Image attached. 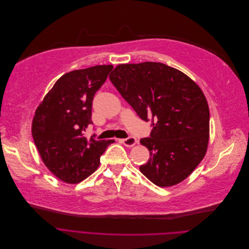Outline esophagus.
<instances>
[{
  "label": "esophagus",
  "mask_w": 249,
  "mask_h": 249,
  "mask_svg": "<svg viewBox=\"0 0 249 249\" xmlns=\"http://www.w3.org/2000/svg\"><path fill=\"white\" fill-rule=\"evenodd\" d=\"M121 141H122V143H124V145H125L126 147H132V146H134V145L138 142V141L136 140V138L133 137V136H129V137L124 138V139H121Z\"/></svg>",
  "instance_id": "1"
}]
</instances>
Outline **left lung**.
Listing matches in <instances>:
<instances>
[{
    "mask_svg": "<svg viewBox=\"0 0 249 249\" xmlns=\"http://www.w3.org/2000/svg\"><path fill=\"white\" fill-rule=\"evenodd\" d=\"M109 77L137 116L151 120L150 136L140 139L150 159L140 172L161 187L182 181L199 165L208 146L210 114L202 90L162 63L119 65Z\"/></svg>",
    "mask_w": 249,
    "mask_h": 249,
    "instance_id": "8db88e82",
    "label": "left lung"
}]
</instances>
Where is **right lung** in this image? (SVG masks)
I'll return each instance as SVG.
<instances>
[{
    "label": "right lung",
    "mask_w": 249,
    "mask_h": 249,
    "mask_svg": "<svg viewBox=\"0 0 249 249\" xmlns=\"http://www.w3.org/2000/svg\"><path fill=\"white\" fill-rule=\"evenodd\" d=\"M113 68L95 66L64 74L36 109L34 143L46 167L65 182L77 183L94 173L106 148L115 142L83 136L93 124L94 95Z\"/></svg>",
    "instance_id": "obj_1"
}]
</instances>
